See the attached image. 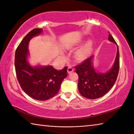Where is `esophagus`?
<instances>
[{
	"label": "esophagus",
	"mask_w": 134,
	"mask_h": 134,
	"mask_svg": "<svg viewBox=\"0 0 134 134\" xmlns=\"http://www.w3.org/2000/svg\"><path fill=\"white\" fill-rule=\"evenodd\" d=\"M74 71V68L72 67H71V66L68 67V70H67L68 73V74H71V72H72Z\"/></svg>",
	"instance_id": "1"
}]
</instances>
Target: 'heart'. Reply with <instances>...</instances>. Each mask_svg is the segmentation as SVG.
I'll return each mask as SVG.
<instances>
[{
  "label": "heart",
  "mask_w": 134,
  "mask_h": 134,
  "mask_svg": "<svg viewBox=\"0 0 134 134\" xmlns=\"http://www.w3.org/2000/svg\"><path fill=\"white\" fill-rule=\"evenodd\" d=\"M92 48H93V42L91 41H88L84 46L77 52V53H76L77 58L80 60H83V59L87 58L88 56L90 53Z\"/></svg>",
  "instance_id": "heart-1"
}]
</instances>
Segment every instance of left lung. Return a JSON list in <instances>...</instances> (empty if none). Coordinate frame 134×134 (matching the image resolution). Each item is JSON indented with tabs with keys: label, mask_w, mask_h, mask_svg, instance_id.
I'll list each match as a JSON object with an SVG mask.
<instances>
[{
	"label": "left lung",
	"mask_w": 134,
	"mask_h": 134,
	"mask_svg": "<svg viewBox=\"0 0 134 134\" xmlns=\"http://www.w3.org/2000/svg\"><path fill=\"white\" fill-rule=\"evenodd\" d=\"M109 40L117 45L115 61L111 69L105 73L97 72L93 66V56L75 66L78 75V90L81 95L89 99H96L105 95L113 87L119 70V52L118 44L109 32Z\"/></svg>",
	"instance_id": "left-lung-1"
}]
</instances>
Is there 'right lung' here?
<instances>
[{
	"mask_svg": "<svg viewBox=\"0 0 134 134\" xmlns=\"http://www.w3.org/2000/svg\"><path fill=\"white\" fill-rule=\"evenodd\" d=\"M42 31L41 28H35L23 39L15 52V67L18 81L23 90L32 98L45 101L58 93L61 83L67 76L68 68L57 70L50 65L33 67L28 63L29 41Z\"/></svg>",
	"mask_w": 134,
	"mask_h": 134,
	"instance_id": "add662e5",
	"label": "right lung"
}]
</instances>
